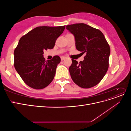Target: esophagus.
<instances>
[{"instance_id":"1","label":"esophagus","mask_w":131,"mask_h":131,"mask_svg":"<svg viewBox=\"0 0 131 131\" xmlns=\"http://www.w3.org/2000/svg\"><path fill=\"white\" fill-rule=\"evenodd\" d=\"M66 59V57H63V56L61 57V61H63V60H64V59Z\"/></svg>"}]
</instances>
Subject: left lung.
I'll list each match as a JSON object with an SVG mask.
<instances>
[{"mask_svg":"<svg viewBox=\"0 0 131 131\" xmlns=\"http://www.w3.org/2000/svg\"><path fill=\"white\" fill-rule=\"evenodd\" d=\"M66 28L74 35L77 49L86 54L84 60L79 63L72 59L69 68L71 78L81 88H92L108 69L110 46L101 30L85 23L68 25Z\"/></svg>","mask_w":131,"mask_h":131,"instance_id":"1","label":"left lung"}]
</instances>
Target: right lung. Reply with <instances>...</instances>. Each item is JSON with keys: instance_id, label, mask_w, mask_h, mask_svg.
<instances>
[{"instance_id": "add662e5", "label": "right lung", "mask_w": 131, "mask_h": 131, "mask_svg": "<svg viewBox=\"0 0 131 131\" xmlns=\"http://www.w3.org/2000/svg\"><path fill=\"white\" fill-rule=\"evenodd\" d=\"M65 27H38L19 39L14 51V67L30 88L42 89L52 81L61 58L54 56L46 61L43 50L53 48Z\"/></svg>"}]
</instances>
